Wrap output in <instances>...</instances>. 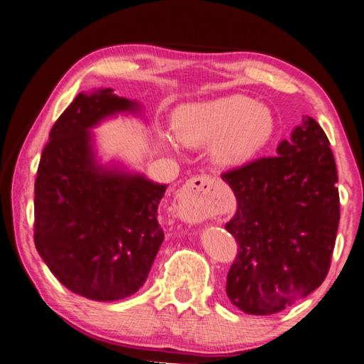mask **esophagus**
Listing matches in <instances>:
<instances>
[{"label": "esophagus", "instance_id": "34e87169", "mask_svg": "<svg viewBox=\"0 0 364 364\" xmlns=\"http://www.w3.org/2000/svg\"><path fill=\"white\" fill-rule=\"evenodd\" d=\"M217 183L210 176H196L178 191L176 203L180 215L186 220H203L212 212V194Z\"/></svg>", "mask_w": 364, "mask_h": 364}]
</instances>
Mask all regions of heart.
<instances>
[{
    "instance_id": "b5f03b06",
    "label": "heart",
    "mask_w": 364,
    "mask_h": 364,
    "mask_svg": "<svg viewBox=\"0 0 364 364\" xmlns=\"http://www.w3.org/2000/svg\"><path fill=\"white\" fill-rule=\"evenodd\" d=\"M173 129L186 146L213 142V159L233 166L264 151L275 132V118L251 97L235 94L180 107L173 113Z\"/></svg>"
}]
</instances>
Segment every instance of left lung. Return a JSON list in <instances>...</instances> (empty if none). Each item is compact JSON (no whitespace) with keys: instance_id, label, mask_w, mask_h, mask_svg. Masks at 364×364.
Segmentation results:
<instances>
[{"instance_id":"8db88e82","label":"left lung","mask_w":364,"mask_h":364,"mask_svg":"<svg viewBox=\"0 0 364 364\" xmlns=\"http://www.w3.org/2000/svg\"><path fill=\"white\" fill-rule=\"evenodd\" d=\"M328 144L317 121L303 117L275 157L222 173L238 203L225 225L238 245L227 295L243 313H280L327 277L340 220L337 166Z\"/></svg>"}]
</instances>
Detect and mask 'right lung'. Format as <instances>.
Masks as SVG:
<instances>
[{
	"label": "right lung",
	"mask_w": 364,
	"mask_h": 364,
	"mask_svg": "<svg viewBox=\"0 0 364 364\" xmlns=\"http://www.w3.org/2000/svg\"><path fill=\"white\" fill-rule=\"evenodd\" d=\"M136 108L112 89L79 94L51 128L37 170L38 255L68 290L94 301L139 290L165 236L157 218L165 184L102 168L92 154L89 128Z\"/></svg>",
	"instance_id": "add662e5"
}]
</instances>
